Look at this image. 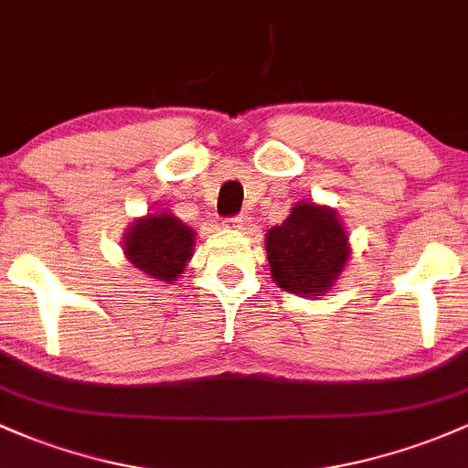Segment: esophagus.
I'll use <instances>...</instances> for the list:
<instances>
[{
  "label": "esophagus",
  "instance_id": "esophagus-1",
  "mask_svg": "<svg viewBox=\"0 0 468 468\" xmlns=\"http://www.w3.org/2000/svg\"><path fill=\"white\" fill-rule=\"evenodd\" d=\"M228 223H229V228L239 229V232H245V229L250 228V218H248V216H243V214L234 216V218H229Z\"/></svg>",
  "mask_w": 468,
  "mask_h": 468
}]
</instances>
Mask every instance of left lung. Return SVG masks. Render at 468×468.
I'll list each match as a JSON object with an SVG mask.
<instances>
[{"instance_id": "obj_1", "label": "left lung", "mask_w": 468, "mask_h": 468, "mask_svg": "<svg viewBox=\"0 0 468 468\" xmlns=\"http://www.w3.org/2000/svg\"><path fill=\"white\" fill-rule=\"evenodd\" d=\"M272 281L299 296H324L344 272L348 234L335 209L296 203L288 218L265 236Z\"/></svg>"}]
</instances>
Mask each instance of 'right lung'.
I'll use <instances>...</instances> for the list:
<instances>
[{
  "label": "right lung",
  "mask_w": 468,
  "mask_h": 468,
  "mask_svg": "<svg viewBox=\"0 0 468 468\" xmlns=\"http://www.w3.org/2000/svg\"><path fill=\"white\" fill-rule=\"evenodd\" d=\"M196 232L174 214L160 212L135 218L124 234L122 250L129 263L155 281H176L192 259Z\"/></svg>",
  "instance_id": "obj_1"
}]
</instances>
